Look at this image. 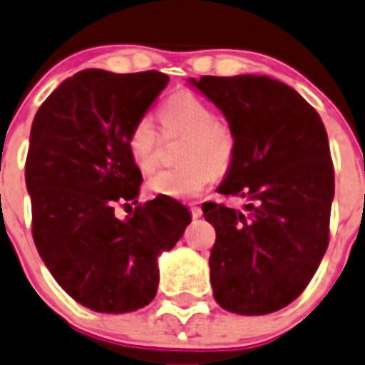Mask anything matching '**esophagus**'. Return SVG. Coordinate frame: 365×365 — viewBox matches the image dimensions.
I'll use <instances>...</instances> for the list:
<instances>
[{"mask_svg": "<svg viewBox=\"0 0 365 365\" xmlns=\"http://www.w3.org/2000/svg\"><path fill=\"white\" fill-rule=\"evenodd\" d=\"M190 214H192L194 219H197V217H201V214H203V212H201V207H197V205H190Z\"/></svg>", "mask_w": 365, "mask_h": 365, "instance_id": "esophagus-1", "label": "esophagus"}]
</instances>
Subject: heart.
Segmentation results:
<instances>
[{"instance_id":"obj_1","label":"heart","mask_w":365,"mask_h":365,"mask_svg":"<svg viewBox=\"0 0 365 365\" xmlns=\"http://www.w3.org/2000/svg\"><path fill=\"white\" fill-rule=\"evenodd\" d=\"M165 132L187 133L183 143L182 168L168 169L148 182V189L158 196L190 200L197 197L217 176L230 168L235 155V137L228 125L215 119L203 98L178 91L160 107ZM126 148L133 164L143 173H153L158 165L160 139L150 118L133 123L126 137Z\"/></svg>"}]
</instances>
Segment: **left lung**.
<instances>
[{"mask_svg":"<svg viewBox=\"0 0 365 365\" xmlns=\"http://www.w3.org/2000/svg\"><path fill=\"white\" fill-rule=\"evenodd\" d=\"M225 114L235 155L217 192L247 212L205 203L215 228L214 298L225 310L264 316L294 302L324 257L335 192L328 135L316 108L269 76L190 78Z\"/></svg>","mask_w":365,"mask_h":365,"instance_id":"obj_1","label":"left lung"}]
</instances>
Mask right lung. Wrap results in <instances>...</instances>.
Listing matches in <instances>:
<instances>
[{"instance_id": "obj_1", "label": "right lung", "mask_w": 365, "mask_h": 365, "mask_svg": "<svg viewBox=\"0 0 365 365\" xmlns=\"http://www.w3.org/2000/svg\"><path fill=\"white\" fill-rule=\"evenodd\" d=\"M168 81L158 71H80L49 94L31 125L34 242L56 284L94 312L146 307L157 294V258L190 222L189 210L168 196L137 205L126 219L114 212L137 203L143 175L126 137Z\"/></svg>"}]
</instances>
